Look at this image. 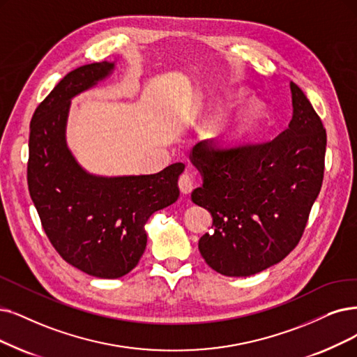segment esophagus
Returning a JSON list of instances; mask_svg holds the SVG:
<instances>
[{"instance_id":"obj_1","label":"esophagus","mask_w":357,"mask_h":357,"mask_svg":"<svg viewBox=\"0 0 357 357\" xmlns=\"http://www.w3.org/2000/svg\"><path fill=\"white\" fill-rule=\"evenodd\" d=\"M178 188L183 195H189L195 188V180L190 173H183L178 178Z\"/></svg>"}]
</instances>
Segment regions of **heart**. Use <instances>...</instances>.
<instances>
[{"label": "heart", "instance_id": "1", "mask_svg": "<svg viewBox=\"0 0 357 357\" xmlns=\"http://www.w3.org/2000/svg\"><path fill=\"white\" fill-rule=\"evenodd\" d=\"M258 111H259V105L253 101L241 107V111L238 114L236 123L222 132V140L225 142L236 140L248 129L249 124L253 121V119L258 116Z\"/></svg>", "mask_w": 357, "mask_h": 357}]
</instances>
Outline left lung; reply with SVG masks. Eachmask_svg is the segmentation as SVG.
<instances>
[{"instance_id": "obj_1", "label": "left lung", "mask_w": 357, "mask_h": 357, "mask_svg": "<svg viewBox=\"0 0 357 357\" xmlns=\"http://www.w3.org/2000/svg\"><path fill=\"white\" fill-rule=\"evenodd\" d=\"M289 127L262 144L218 148L201 142L192 162L204 184L192 201L212 215L199 240L205 262L227 277H249L282 261L305 231L321 192L326 132L296 83Z\"/></svg>"}]
</instances>
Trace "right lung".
<instances>
[{
  "mask_svg": "<svg viewBox=\"0 0 357 357\" xmlns=\"http://www.w3.org/2000/svg\"><path fill=\"white\" fill-rule=\"evenodd\" d=\"M114 63L66 75L33 112L27 186L42 228L61 258L92 277L120 278L146 248L145 224L174 204L184 164L156 174L99 177L84 171L66 144L70 99L107 77Z\"/></svg>",
  "mask_w": 357,
  "mask_h": 357,
  "instance_id": "obj_1",
  "label": "right lung"
}]
</instances>
